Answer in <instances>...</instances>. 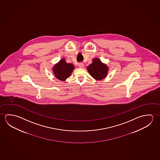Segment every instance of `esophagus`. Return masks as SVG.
Instances as JSON below:
<instances>
[{
	"label": "esophagus",
	"instance_id": "obj_1",
	"mask_svg": "<svg viewBox=\"0 0 160 160\" xmlns=\"http://www.w3.org/2000/svg\"><path fill=\"white\" fill-rule=\"evenodd\" d=\"M84 65L83 63H80L79 64V67L80 68H84Z\"/></svg>",
	"mask_w": 160,
	"mask_h": 160
}]
</instances>
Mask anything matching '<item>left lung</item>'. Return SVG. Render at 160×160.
I'll return each instance as SVG.
<instances>
[{"mask_svg": "<svg viewBox=\"0 0 160 160\" xmlns=\"http://www.w3.org/2000/svg\"><path fill=\"white\" fill-rule=\"evenodd\" d=\"M87 69L90 75L98 80L106 77L108 71L107 65L103 64L98 58H94L92 63L88 66Z\"/></svg>", "mask_w": 160, "mask_h": 160, "instance_id": "8db88e82", "label": "left lung"}]
</instances>
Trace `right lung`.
Instances as JSON below:
<instances>
[{
    "mask_svg": "<svg viewBox=\"0 0 160 160\" xmlns=\"http://www.w3.org/2000/svg\"><path fill=\"white\" fill-rule=\"evenodd\" d=\"M73 69L74 66L71 63H66L65 59L60 61L53 68L55 76L61 81H64L68 78Z\"/></svg>",
    "mask_w": 160,
    "mask_h": 160,
    "instance_id": "obj_1",
    "label": "right lung"
}]
</instances>
